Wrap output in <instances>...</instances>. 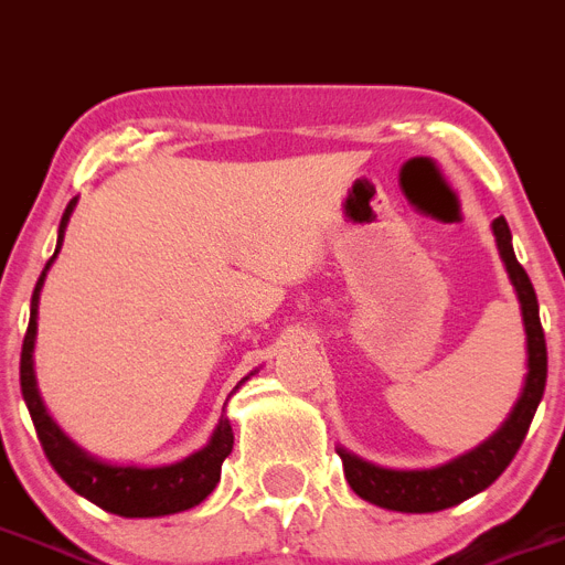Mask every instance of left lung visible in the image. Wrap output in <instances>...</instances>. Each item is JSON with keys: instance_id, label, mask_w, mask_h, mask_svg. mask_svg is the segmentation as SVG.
<instances>
[{"instance_id": "left-lung-1", "label": "left lung", "mask_w": 565, "mask_h": 565, "mask_svg": "<svg viewBox=\"0 0 565 565\" xmlns=\"http://www.w3.org/2000/svg\"><path fill=\"white\" fill-rule=\"evenodd\" d=\"M492 233L500 262L507 267L509 281L518 292L523 332H526V377H523L518 404L512 406L509 418L483 444L458 455V458L446 460V463L429 466V469H390V466H377L372 460L358 458L355 452L343 449V446H335L352 492L375 503V507L409 514L440 512V509L458 507L466 498L492 487L494 480L503 475V469L512 463L520 444L526 438L529 424H532L537 404L543 398V390H546V338H543L537 296H534L526 269L520 267L518 258H514L512 233H509V224L503 215H498L492 222Z\"/></svg>"}]
</instances>
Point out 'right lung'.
<instances>
[{"label": "right lung", "mask_w": 565, "mask_h": 565, "mask_svg": "<svg viewBox=\"0 0 565 565\" xmlns=\"http://www.w3.org/2000/svg\"><path fill=\"white\" fill-rule=\"evenodd\" d=\"M78 199H71L62 224H58L56 253L51 262L45 264L42 276H39L36 289L31 298V323L24 332L22 343V361H19V381H22V398L31 412L36 435L42 440L47 460L58 472V478L65 480L67 487L76 494L87 498L99 509L119 518H164V514H179L188 509L199 507L201 500L207 498L215 489L218 478H222V463L230 452H233V426H230L227 415L218 418L213 435L201 449H195L188 458L175 460V463H159V466H139V463H113V460H102L90 455L87 449L76 444L62 426L53 420L47 412L45 401L39 395L36 386V370H33V347H36V318H39V292L45 287L47 269L56 262L62 242H65V230L71 222L73 207ZM258 370L249 372L244 381L255 375ZM235 386V390H238ZM233 390V392H235Z\"/></svg>", "instance_id": "add662e5"}]
</instances>
